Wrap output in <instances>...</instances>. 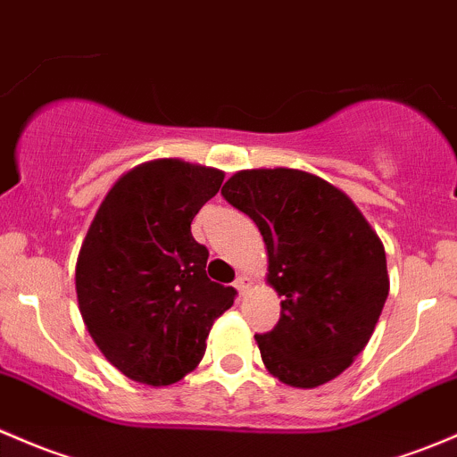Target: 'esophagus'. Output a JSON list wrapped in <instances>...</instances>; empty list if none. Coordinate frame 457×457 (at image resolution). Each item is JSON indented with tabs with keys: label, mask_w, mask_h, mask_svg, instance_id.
I'll return each mask as SVG.
<instances>
[{
	"label": "esophagus",
	"mask_w": 457,
	"mask_h": 457,
	"mask_svg": "<svg viewBox=\"0 0 457 457\" xmlns=\"http://www.w3.org/2000/svg\"><path fill=\"white\" fill-rule=\"evenodd\" d=\"M249 285H252V280H249L247 276H245V273H241V276L237 278V280H234V287H237L238 289V293H245L249 289Z\"/></svg>",
	"instance_id": "1"
}]
</instances>
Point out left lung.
<instances>
[{
  "label": "left lung",
  "mask_w": 457,
  "mask_h": 457,
  "mask_svg": "<svg viewBox=\"0 0 457 457\" xmlns=\"http://www.w3.org/2000/svg\"><path fill=\"white\" fill-rule=\"evenodd\" d=\"M220 195L258 225L280 320L256 335L262 363L293 387L342 374L374 333L390 291L386 249L357 205L311 172H237Z\"/></svg>",
  "instance_id": "left-lung-1"
}]
</instances>
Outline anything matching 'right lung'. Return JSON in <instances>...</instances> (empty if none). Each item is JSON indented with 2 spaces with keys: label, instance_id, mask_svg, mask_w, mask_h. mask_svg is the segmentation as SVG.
I'll return each instance as SVG.
<instances>
[{
  "label": "right lung",
  "instance_id": "1",
  "mask_svg": "<svg viewBox=\"0 0 457 457\" xmlns=\"http://www.w3.org/2000/svg\"><path fill=\"white\" fill-rule=\"evenodd\" d=\"M216 168L157 160L104 196L76 262L91 339L124 377L170 386L199 366L210 328L237 289L205 273L210 252L190 223L223 184Z\"/></svg>",
  "mask_w": 457,
  "mask_h": 457
}]
</instances>
